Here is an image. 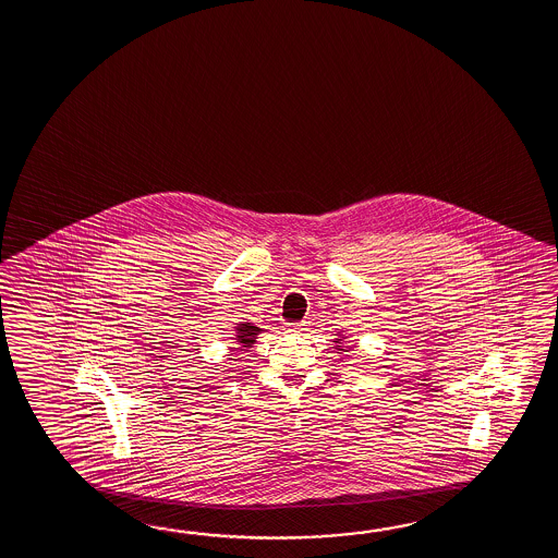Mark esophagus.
Segmentation results:
<instances>
[{
    "mask_svg": "<svg viewBox=\"0 0 558 558\" xmlns=\"http://www.w3.org/2000/svg\"><path fill=\"white\" fill-rule=\"evenodd\" d=\"M305 331H307V325H303V323H296V325H287V332L303 335Z\"/></svg>",
    "mask_w": 558,
    "mask_h": 558,
    "instance_id": "obj_1",
    "label": "esophagus"
}]
</instances>
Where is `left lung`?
Returning <instances> with one entry per match:
<instances>
[{"instance_id": "left-lung-1", "label": "left lung", "mask_w": 558, "mask_h": 558, "mask_svg": "<svg viewBox=\"0 0 558 558\" xmlns=\"http://www.w3.org/2000/svg\"><path fill=\"white\" fill-rule=\"evenodd\" d=\"M344 339H347V335H339V339H335V341H332V343L337 344L335 349H337L339 353H347V351H353V347H351V344H344Z\"/></svg>"}]
</instances>
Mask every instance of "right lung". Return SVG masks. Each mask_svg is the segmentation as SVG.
<instances>
[{"mask_svg":"<svg viewBox=\"0 0 558 558\" xmlns=\"http://www.w3.org/2000/svg\"><path fill=\"white\" fill-rule=\"evenodd\" d=\"M235 337H231L235 343L239 344V351H250L253 343L257 341V335H262V327H257L255 323H250V320H241V323H235Z\"/></svg>","mask_w":558,"mask_h":558,"instance_id":"obj_1","label":"right lung"}]
</instances>
